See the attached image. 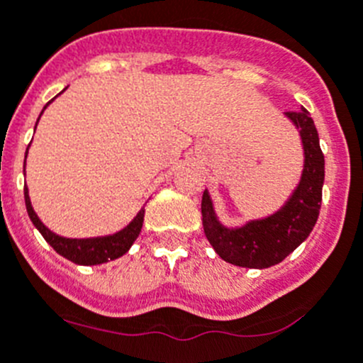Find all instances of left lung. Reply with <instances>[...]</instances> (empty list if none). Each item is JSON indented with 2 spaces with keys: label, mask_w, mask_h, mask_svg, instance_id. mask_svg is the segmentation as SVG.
Wrapping results in <instances>:
<instances>
[{
  "label": "left lung",
  "mask_w": 363,
  "mask_h": 363,
  "mask_svg": "<svg viewBox=\"0 0 363 363\" xmlns=\"http://www.w3.org/2000/svg\"><path fill=\"white\" fill-rule=\"evenodd\" d=\"M301 136L304 165L297 187L279 211L239 227H228L219 219L208 189L201 198L203 232L223 261L242 268H270L286 259L308 239L318 219L324 185V155L318 133L308 109L284 113Z\"/></svg>",
  "instance_id": "8db88e82"
}]
</instances>
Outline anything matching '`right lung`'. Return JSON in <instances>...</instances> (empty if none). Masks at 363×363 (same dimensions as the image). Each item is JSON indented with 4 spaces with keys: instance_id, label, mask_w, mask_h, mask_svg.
Returning a JSON list of instances; mask_svg holds the SVG:
<instances>
[{
    "instance_id": "right-lung-1",
    "label": "right lung",
    "mask_w": 363,
    "mask_h": 363,
    "mask_svg": "<svg viewBox=\"0 0 363 363\" xmlns=\"http://www.w3.org/2000/svg\"><path fill=\"white\" fill-rule=\"evenodd\" d=\"M62 91H65V89H62ZM61 93H59V95H61ZM53 101H55V99H52V101L43 108L41 115ZM41 115H39V118H41ZM38 122H35V128H38ZM28 149L30 145L26 147V152H25V167H26ZM25 205H26V212H28L30 221H32V225L38 228L39 234L45 238V241L48 242L50 247L57 252L59 255H62L65 259H68V261L81 266L104 264V262L115 261V259L128 254L129 248L133 247V242L136 241V238H138V234H140L142 225H144V214H145V205H144V207L138 211V214L129 221V225H125L124 228H121V230L115 232V234L95 235V238H65V235H59L53 230H50L45 223L39 219V216L35 214L34 207H32V201H30V194H28V187H26V184H25Z\"/></svg>"
}]
</instances>
